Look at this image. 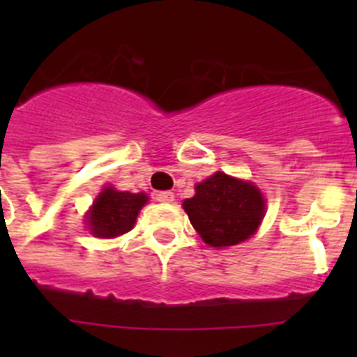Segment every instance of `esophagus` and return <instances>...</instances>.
I'll return each instance as SVG.
<instances>
[{
	"mask_svg": "<svg viewBox=\"0 0 357 357\" xmlns=\"http://www.w3.org/2000/svg\"><path fill=\"white\" fill-rule=\"evenodd\" d=\"M155 200L164 202V204H172L175 200V195L172 191H160V193H155Z\"/></svg>",
	"mask_w": 357,
	"mask_h": 357,
	"instance_id": "obj_1",
	"label": "esophagus"
}]
</instances>
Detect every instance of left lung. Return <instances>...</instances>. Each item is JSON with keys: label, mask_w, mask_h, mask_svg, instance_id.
I'll use <instances>...</instances> for the list:
<instances>
[{"label": "left lung", "mask_w": 357, "mask_h": 357, "mask_svg": "<svg viewBox=\"0 0 357 357\" xmlns=\"http://www.w3.org/2000/svg\"><path fill=\"white\" fill-rule=\"evenodd\" d=\"M182 207L200 238L211 247H232L254 234L264 218L266 202L252 182L216 172L197 184Z\"/></svg>", "instance_id": "8db88e82"}]
</instances>
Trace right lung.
Instances as JSON below:
<instances>
[{
  "label": "right lung",
  "instance_id": "right-lung-1",
  "mask_svg": "<svg viewBox=\"0 0 357 357\" xmlns=\"http://www.w3.org/2000/svg\"><path fill=\"white\" fill-rule=\"evenodd\" d=\"M146 202L148 197L144 193L116 191L109 185L98 195L85 216L91 234L96 238H116L125 234L132 230L135 218Z\"/></svg>",
  "mask_w": 357,
  "mask_h": 357
}]
</instances>
